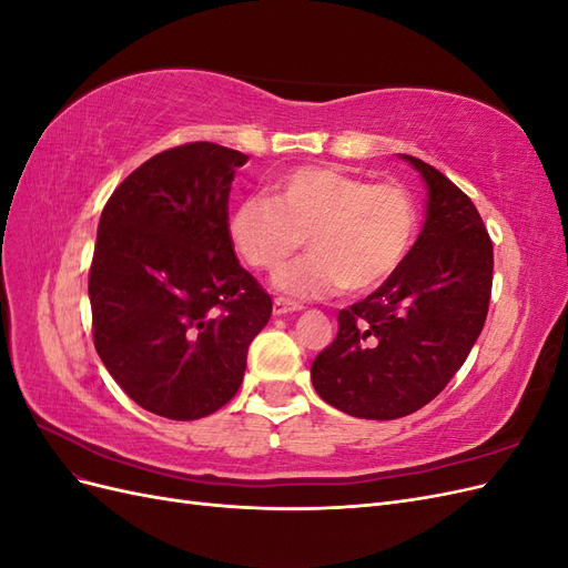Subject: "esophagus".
<instances>
[{
    "label": "esophagus",
    "instance_id": "esophagus-1",
    "mask_svg": "<svg viewBox=\"0 0 568 568\" xmlns=\"http://www.w3.org/2000/svg\"><path fill=\"white\" fill-rule=\"evenodd\" d=\"M272 311H274V315H286V313L303 311V305L288 301V298H277V301H274V305H272Z\"/></svg>",
    "mask_w": 568,
    "mask_h": 568
}]
</instances>
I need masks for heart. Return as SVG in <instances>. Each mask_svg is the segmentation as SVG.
Instances as JSON below:
<instances>
[{
	"instance_id": "b5f03b06",
	"label": "heart",
	"mask_w": 568,
	"mask_h": 568,
	"mask_svg": "<svg viewBox=\"0 0 568 568\" xmlns=\"http://www.w3.org/2000/svg\"><path fill=\"white\" fill-rule=\"evenodd\" d=\"M234 251L253 270L280 272L305 246L307 261L277 277L288 296L322 298L346 286L363 296L382 288L407 261L417 205L398 182H369L332 165H301L230 215Z\"/></svg>"
}]
</instances>
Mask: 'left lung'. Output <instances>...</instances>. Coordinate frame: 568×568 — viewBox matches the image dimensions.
Returning <instances> with one entry per match:
<instances>
[{
  "label": "left lung",
  "mask_w": 568,
  "mask_h": 568,
  "mask_svg": "<svg viewBox=\"0 0 568 568\" xmlns=\"http://www.w3.org/2000/svg\"><path fill=\"white\" fill-rule=\"evenodd\" d=\"M400 159L426 182V220L407 261L338 313V334L311 367L324 403L359 419L412 415L448 386L486 324L493 242L471 199L440 170Z\"/></svg>",
  "instance_id": "8db88e82"
}]
</instances>
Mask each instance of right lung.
<instances>
[{
  "mask_svg": "<svg viewBox=\"0 0 568 568\" xmlns=\"http://www.w3.org/2000/svg\"><path fill=\"white\" fill-rule=\"evenodd\" d=\"M246 161L213 142L161 151L101 211L90 267L94 348L115 384L165 419L227 405L272 315L227 230L234 173Z\"/></svg>",
  "mask_w": 568,
  "mask_h": 568,
  "instance_id": "add662e5",
  "label": "right lung"
}]
</instances>
